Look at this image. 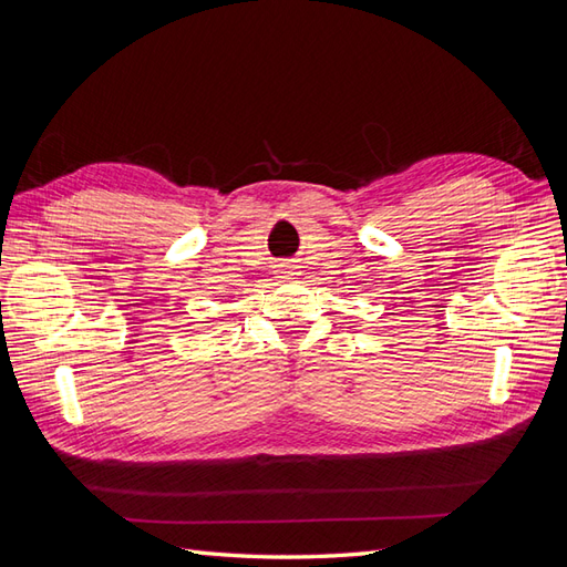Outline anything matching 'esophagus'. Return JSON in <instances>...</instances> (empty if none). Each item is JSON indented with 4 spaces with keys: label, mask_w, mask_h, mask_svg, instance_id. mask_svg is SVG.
Wrapping results in <instances>:
<instances>
[{
    "label": "esophagus",
    "mask_w": 567,
    "mask_h": 567,
    "mask_svg": "<svg viewBox=\"0 0 567 567\" xmlns=\"http://www.w3.org/2000/svg\"><path fill=\"white\" fill-rule=\"evenodd\" d=\"M277 274H279V279H290L296 274V265L281 262V265H277Z\"/></svg>",
    "instance_id": "obj_1"
}]
</instances>
